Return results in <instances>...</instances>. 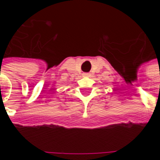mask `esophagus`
<instances>
[{
  "label": "esophagus",
  "instance_id": "1",
  "mask_svg": "<svg viewBox=\"0 0 160 160\" xmlns=\"http://www.w3.org/2000/svg\"><path fill=\"white\" fill-rule=\"evenodd\" d=\"M82 75H83L84 77H88V76H90L91 74L89 73H84Z\"/></svg>",
  "mask_w": 160,
  "mask_h": 160
}]
</instances>
